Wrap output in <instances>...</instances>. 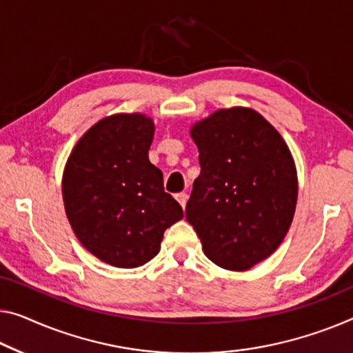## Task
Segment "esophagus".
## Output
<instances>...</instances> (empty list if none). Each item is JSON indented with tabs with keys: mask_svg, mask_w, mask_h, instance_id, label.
I'll return each instance as SVG.
<instances>
[{
	"mask_svg": "<svg viewBox=\"0 0 353 353\" xmlns=\"http://www.w3.org/2000/svg\"><path fill=\"white\" fill-rule=\"evenodd\" d=\"M176 199L179 201V204H181L182 209H185V204H187V199H188V194L187 193H179Z\"/></svg>",
	"mask_w": 353,
	"mask_h": 353,
	"instance_id": "obj_1",
	"label": "esophagus"
}]
</instances>
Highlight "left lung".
<instances>
[{
  "mask_svg": "<svg viewBox=\"0 0 353 353\" xmlns=\"http://www.w3.org/2000/svg\"><path fill=\"white\" fill-rule=\"evenodd\" d=\"M190 136L201 174L185 219L210 261L250 270L281 245L293 222L298 176L292 152L260 112L243 106L215 110L192 125Z\"/></svg>",
  "mask_w": 353,
  "mask_h": 353,
  "instance_id": "1",
  "label": "left lung"
}]
</instances>
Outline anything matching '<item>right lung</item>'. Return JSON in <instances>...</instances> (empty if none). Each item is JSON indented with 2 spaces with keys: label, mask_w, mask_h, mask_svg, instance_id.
<instances>
[{
  "label": "right lung",
  "mask_w": 353,
  "mask_h": 353,
  "mask_svg": "<svg viewBox=\"0 0 353 353\" xmlns=\"http://www.w3.org/2000/svg\"><path fill=\"white\" fill-rule=\"evenodd\" d=\"M154 120L112 114L72 147L63 170L66 217L85 249L115 268H138L160 252L163 233L183 217L149 161Z\"/></svg>",
  "instance_id": "1"
}]
</instances>
